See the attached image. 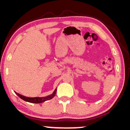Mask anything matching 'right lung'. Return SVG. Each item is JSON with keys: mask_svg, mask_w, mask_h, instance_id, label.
<instances>
[{"mask_svg": "<svg viewBox=\"0 0 130 130\" xmlns=\"http://www.w3.org/2000/svg\"><path fill=\"white\" fill-rule=\"evenodd\" d=\"M56 91H57V89H55L53 94L45 97H26V96L22 95L21 94H18L16 92H15V94L20 97V98L23 99V100L26 101V102L33 103H43L45 102V101L53 99L55 96V94H56Z\"/></svg>", "mask_w": 130, "mask_h": 130, "instance_id": "add662e5", "label": "right lung"}]
</instances>
